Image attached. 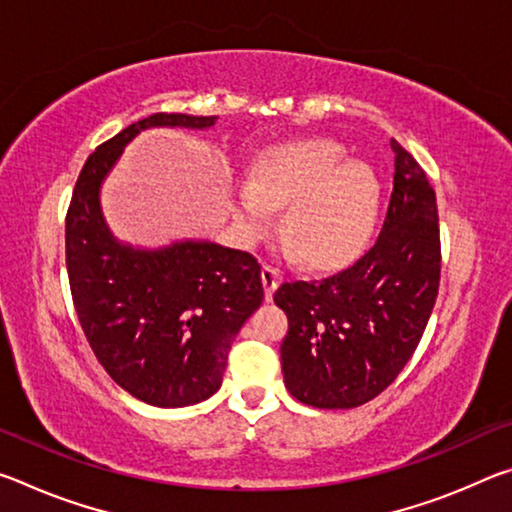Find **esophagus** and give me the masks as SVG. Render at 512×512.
<instances>
[{
	"label": "esophagus",
	"mask_w": 512,
	"mask_h": 512,
	"mask_svg": "<svg viewBox=\"0 0 512 512\" xmlns=\"http://www.w3.org/2000/svg\"><path fill=\"white\" fill-rule=\"evenodd\" d=\"M262 282H264L266 300H271V298H273V293H275V289H277V284L282 282V275H280V271H277V268H273V266H264V268H262Z\"/></svg>",
	"instance_id": "obj_1"
}]
</instances>
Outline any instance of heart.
I'll return each mask as SVG.
<instances>
[{
	"mask_svg": "<svg viewBox=\"0 0 512 512\" xmlns=\"http://www.w3.org/2000/svg\"><path fill=\"white\" fill-rule=\"evenodd\" d=\"M232 198L246 239L262 237L287 205L284 241L302 264L334 268L357 259L375 235L381 183L370 164L345 160L341 144L302 137L259 151Z\"/></svg>",
	"mask_w": 512,
	"mask_h": 512,
	"instance_id": "obj_1",
	"label": "heart"
}]
</instances>
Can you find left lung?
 I'll return each mask as SVG.
<instances>
[{"instance_id":"left-lung-1","label":"left lung","mask_w":512,"mask_h":512,"mask_svg":"<svg viewBox=\"0 0 512 512\" xmlns=\"http://www.w3.org/2000/svg\"><path fill=\"white\" fill-rule=\"evenodd\" d=\"M393 194L366 255L318 282H284L275 305L289 318L284 386L316 409H354L388 388L409 363L436 305L438 207L427 176L391 140Z\"/></svg>"}]
</instances>
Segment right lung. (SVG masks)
I'll return each instance as SVG.
<instances>
[{"mask_svg": "<svg viewBox=\"0 0 512 512\" xmlns=\"http://www.w3.org/2000/svg\"><path fill=\"white\" fill-rule=\"evenodd\" d=\"M214 124L216 117L155 112L124 128L83 164L65 221L69 287L85 339L115 384L160 409L219 391L232 341L264 300L262 275L253 255L214 241H119L103 216L101 187L142 131Z\"/></svg>", "mask_w": 512, "mask_h": 512, "instance_id": "add662e5", "label": "right lung"}]
</instances>
